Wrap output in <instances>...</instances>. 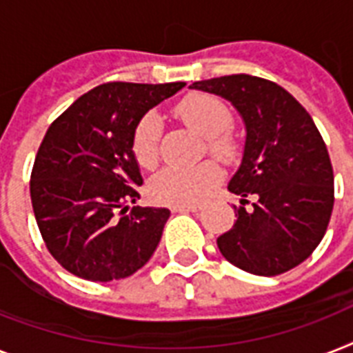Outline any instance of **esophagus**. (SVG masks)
I'll list each match as a JSON object with an SVG mask.
<instances>
[{"label":"esophagus","mask_w":353,"mask_h":353,"mask_svg":"<svg viewBox=\"0 0 353 353\" xmlns=\"http://www.w3.org/2000/svg\"><path fill=\"white\" fill-rule=\"evenodd\" d=\"M199 207L196 205H183V207H172V212H198Z\"/></svg>","instance_id":"34e87169"}]
</instances>
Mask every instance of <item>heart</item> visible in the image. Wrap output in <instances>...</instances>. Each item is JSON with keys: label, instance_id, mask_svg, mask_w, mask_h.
Masks as SVG:
<instances>
[{"label": "heart", "instance_id": "obj_1", "mask_svg": "<svg viewBox=\"0 0 353 353\" xmlns=\"http://www.w3.org/2000/svg\"><path fill=\"white\" fill-rule=\"evenodd\" d=\"M176 113L188 126L209 139L210 154L221 163L232 165L240 159V143L229 133L232 113L223 101L207 93H194L176 104ZM163 122L155 112L144 113L132 135L133 157L143 168H152L159 159ZM221 181L220 166L214 161L179 168L168 166L150 179L148 192L154 201L170 207L201 203L210 188Z\"/></svg>", "mask_w": 353, "mask_h": 353}]
</instances>
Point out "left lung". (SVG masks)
Returning <instances> with one entry per match:
<instances>
[{
	"instance_id": "1",
	"label": "left lung",
	"mask_w": 353,
	"mask_h": 353,
	"mask_svg": "<svg viewBox=\"0 0 353 353\" xmlns=\"http://www.w3.org/2000/svg\"><path fill=\"white\" fill-rule=\"evenodd\" d=\"M192 90L223 97L243 119L245 146L229 190L240 196L223 256L247 273L274 276L296 268L321 243L334 210V168L310 113L271 80L229 74ZM247 197L253 198L247 211Z\"/></svg>"
}]
</instances>
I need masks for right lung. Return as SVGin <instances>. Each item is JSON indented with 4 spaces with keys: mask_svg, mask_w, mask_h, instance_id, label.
I'll use <instances>...</instances> for the list:
<instances>
[{
    "mask_svg": "<svg viewBox=\"0 0 353 353\" xmlns=\"http://www.w3.org/2000/svg\"><path fill=\"white\" fill-rule=\"evenodd\" d=\"M181 88L185 82L97 85L47 130L30 174V201L47 249L74 276L126 279L159 245L170 210L126 212L143 185L132 135L144 113Z\"/></svg>",
    "mask_w": 353,
    "mask_h": 353,
    "instance_id": "1",
    "label": "right lung"
}]
</instances>
